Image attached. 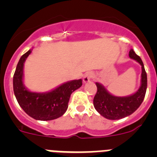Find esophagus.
I'll return each mask as SVG.
<instances>
[{
	"label": "esophagus",
	"instance_id": "esophagus-1",
	"mask_svg": "<svg viewBox=\"0 0 157 157\" xmlns=\"http://www.w3.org/2000/svg\"><path fill=\"white\" fill-rule=\"evenodd\" d=\"M94 75L93 72L90 71V72H87V73H86L85 75H84V76H83V82L84 83H86L90 81V79L92 78H94Z\"/></svg>",
	"mask_w": 157,
	"mask_h": 157
}]
</instances>
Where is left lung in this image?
<instances>
[{"label": "left lung", "instance_id": "1", "mask_svg": "<svg viewBox=\"0 0 157 157\" xmlns=\"http://www.w3.org/2000/svg\"><path fill=\"white\" fill-rule=\"evenodd\" d=\"M129 56L141 66V86L134 94L127 97H116L111 94L102 84L96 82L98 91L94 98V106L101 116L108 120H120L130 116L139 108L145 98L147 75L143 62L133 49L129 52Z\"/></svg>", "mask_w": 157, "mask_h": 157}]
</instances>
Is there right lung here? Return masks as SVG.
Listing matches in <instances>:
<instances>
[{
	"mask_svg": "<svg viewBox=\"0 0 157 157\" xmlns=\"http://www.w3.org/2000/svg\"><path fill=\"white\" fill-rule=\"evenodd\" d=\"M31 53L27 51L20 57L13 76V90L19 106L34 120L48 121L60 117L68 107L71 94L80 88L82 80H72L63 83L45 93L31 92L23 84V67Z\"/></svg>",
	"mask_w": 157,
	"mask_h": 157,
	"instance_id": "1",
	"label": "right lung"
}]
</instances>
